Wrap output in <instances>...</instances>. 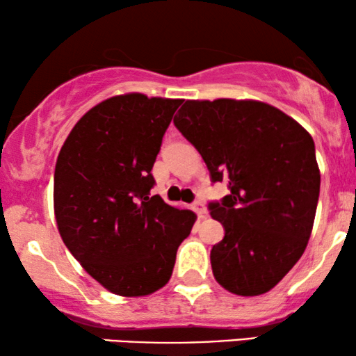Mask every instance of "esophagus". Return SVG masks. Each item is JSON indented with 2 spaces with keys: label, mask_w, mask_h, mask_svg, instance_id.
Listing matches in <instances>:
<instances>
[{
  "label": "esophagus",
  "mask_w": 356,
  "mask_h": 356,
  "mask_svg": "<svg viewBox=\"0 0 356 356\" xmlns=\"http://www.w3.org/2000/svg\"><path fill=\"white\" fill-rule=\"evenodd\" d=\"M192 209L198 214V218H204L208 214L207 213V207H204V203L200 202V200L192 204Z\"/></svg>",
  "instance_id": "1"
}]
</instances>
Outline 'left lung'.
<instances>
[{
  "mask_svg": "<svg viewBox=\"0 0 356 356\" xmlns=\"http://www.w3.org/2000/svg\"><path fill=\"white\" fill-rule=\"evenodd\" d=\"M174 124L230 195L209 203L224 238L211 250L218 284L254 297L282 280L307 248L319 197L312 135L258 99H187Z\"/></svg>",
  "mask_w": 356,
  "mask_h": 356,
  "instance_id": "8db88e82",
  "label": "left lung"
}]
</instances>
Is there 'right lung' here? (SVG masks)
<instances>
[{
  "mask_svg": "<svg viewBox=\"0 0 356 356\" xmlns=\"http://www.w3.org/2000/svg\"><path fill=\"white\" fill-rule=\"evenodd\" d=\"M182 99L116 95L79 119L54 168L63 242L98 284L145 297L169 282L197 214L149 197L163 135Z\"/></svg>",
  "mask_w": 356,
  "mask_h": 356,
  "instance_id": "obj_1",
  "label": "right lung"
}]
</instances>
